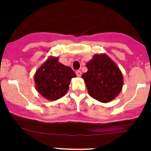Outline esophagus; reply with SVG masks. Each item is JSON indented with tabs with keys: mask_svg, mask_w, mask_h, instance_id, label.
Segmentation results:
<instances>
[{
	"mask_svg": "<svg viewBox=\"0 0 151 151\" xmlns=\"http://www.w3.org/2000/svg\"><path fill=\"white\" fill-rule=\"evenodd\" d=\"M76 74L78 77H81V70H77L76 71Z\"/></svg>",
	"mask_w": 151,
	"mask_h": 151,
	"instance_id": "1",
	"label": "esophagus"
}]
</instances>
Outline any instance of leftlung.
<instances>
[{"instance_id":"1","label":"left lung","mask_w":151,"mask_h":151,"mask_svg":"<svg viewBox=\"0 0 151 151\" xmlns=\"http://www.w3.org/2000/svg\"><path fill=\"white\" fill-rule=\"evenodd\" d=\"M88 71L81 76L90 96L101 103H109L118 96L123 86V76L112 59L96 54L87 63Z\"/></svg>"}]
</instances>
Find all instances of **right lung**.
Wrapping results in <instances>:
<instances>
[{"label":"right lung","instance_id":"obj_1","mask_svg":"<svg viewBox=\"0 0 151 151\" xmlns=\"http://www.w3.org/2000/svg\"><path fill=\"white\" fill-rule=\"evenodd\" d=\"M58 57H49L34 75L37 92L48 100H56L66 95L70 80L76 74L69 66L59 63Z\"/></svg>","mask_w":151,"mask_h":151}]
</instances>
